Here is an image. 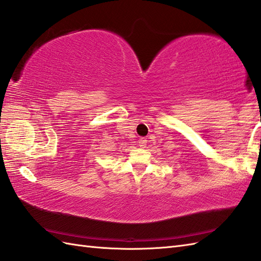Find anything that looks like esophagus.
<instances>
[{"mask_svg":"<svg viewBox=\"0 0 261 261\" xmlns=\"http://www.w3.org/2000/svg\"><path fill=\"white\" fill-rule=\"evenodd\" d=\"M146 143H147V141H146V138H144V137H142V138H140V141H138V145H140V147H142V148H144L146 146Z\"/></svg>","mask_w":261,"mask_h":261,"instance_id":"34e87169","label":"esophagus"}]
</instances>
